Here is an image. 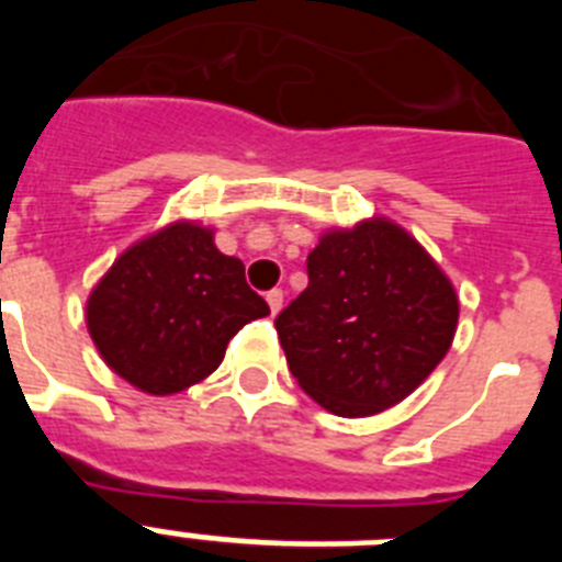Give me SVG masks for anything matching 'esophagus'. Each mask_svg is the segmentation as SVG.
Segmentation results:
<instances>
[{
    "instance_id": "esophagus-1",
    "label": "esophagus",
    "mask_w": 562,
    "mask_h": 562,
    "mask_svg": "<svg viewBox=\"0 0 562 562\" xmlns=\"http://www.w3.org/2000/svg\"><path fill=\"white\" fill-rule=\"evenodd\" d=\"M267 304H270L272 315H278V312H281V306H284V290H270V292H267Z\"/></svg>"
}]
</instances>
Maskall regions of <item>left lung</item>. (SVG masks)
<instances>
[{
  "label": "left lung",
  "instance_id": "1",
  "mask_svg": "<svg viewBox=\"0 0 562 562\" xmlns=\"http://www.w3.org/2000/svg\"><path fill=\"white\" fill-rule=\"evenodd\" d=\"M310 286L276 329L301 389L337 416H371L411 394L448 355L459 297L391 222L335 231L306 258Z\"/></svg>",
  "mask_w": 562,
  "mask_h": 562
}]
</instances>
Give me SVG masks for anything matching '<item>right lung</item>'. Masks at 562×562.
Listing matches in <instances>:
<instances>
[{"mask_svg": "<svg viewBox=\"0 0 562 562\" xmlns=\"http://www.w3.org/2000/svg\"><path fill=\"white\" fill-rule=\"evenodd\" d=\"M270 306L213 233L180 222L128 247L87 304L89 335L112 371L166 396L220 369L227 342Z\"/></svg>", "mask_w": 562, "mask_h": 562, "instance_id": "right-lung-1", "label": "right lung"}]
</instances>
